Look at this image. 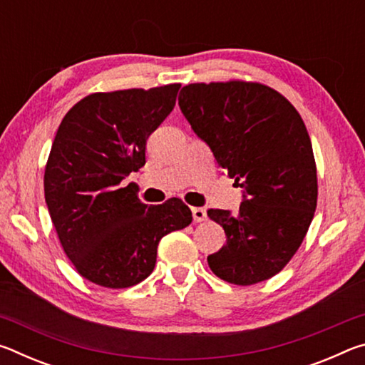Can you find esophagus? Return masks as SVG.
Instances as JSON below:
<instances>
[{
	"instance_id": "1",
	"label": "esophagus",
	"mask_w": 365,
	"mask_h": 365,
	"mask_svg": "<svg viewBox=\"0 0 365 365\" xmlns=\"http://www.w3.org/2000/svg\"><path fill=\"white\" fill-rule=\"evenodd\" d=\"M191 212H193L195 222H205L207 219L206 209H202V207H191Z\"/></svg>"
}]
</instances>
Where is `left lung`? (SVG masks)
I'll use <instances>...</instances> for the list:
<instances>
[{
    "instance_id": "obj_1",
    "label": "left lung",
    "mask_w": 365,
    "mask_h": 365,
    "mask_svg": "<svg viewBox=\"0 0 365 365\" xmlns=\"http://www.w3.org/2000/svg\"><path fill=\"white\" fill-rule=\"evenodd\" d=\"M178 106L219 168L243 188L237 214L207 211L227 237L207 256L209 267L235 285L270 279L298 251L317 206L316 160L304 122L279 91L240 80L183 86Z\"/></svg>"
}]
</instances>
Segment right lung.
I'll return each mask as SVG.
<instances>
[{
    "instance_id": "1",
    "label": "right lung",
    "mask_w": 365,
    "mask_h": 365,
    "mask_svg": "<svg viewBox=\"0 0 365 365\" xmlns=\"http://www.w3.org/2000/svg\"><path fill=\"white\" fill-rule=\"evenodd\" d=\"M180 83L85 96L64 115L45 169V200L63 250L86 280L143 282L164 235L191 224L180 200L148 206L122 180L145 165L146 140L175 106Z\"/></svg>"
}]
</instances>
